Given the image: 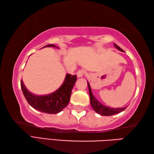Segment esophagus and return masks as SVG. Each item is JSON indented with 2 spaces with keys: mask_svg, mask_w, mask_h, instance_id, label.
<instances>
[{
  "mask_svg": "<svg viewBox=\"0 0 154 154\" xmlns=\"http://www.w3.org/2000/svg\"><path fill=\"white\" fill-rule=\"evenodd\" d=\"M85 71L84 69H79L77 72V76L78 78L82 77L83 75H85Z\"/></svg>",
  "mask_w": 154,
  "mask_h": 154,
  "instance_id": "esophagus-1",
  "label": "esophagus"
}]
</instances>
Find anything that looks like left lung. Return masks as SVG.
Here are the masks:
<instances>
[{
    "mask_svg": "<svg viewBox=\"0 0 154 154\" xmlns=\"http://www.w3.org/2000/svg\"><path fill=\"white\" fill-rule=\"evenodd\" d=\"M114 46L115 47L117 48L118 50H120L121 51H122V48L118 47L117 45L114 44ZM87 83H88V91H89L91 105L93 108V109L95 110V112L98 113L99 114H100L101 116H112V115L118 114V113L124 111V110L126 109V107H121V108H110V107H107L102 103H101L100 102H99L97 99L95 98V97L93 95L89 83L88 82Z\"/></svg>",
    "mask_w": 154,
    "mask_h": 154,
    "instance_id": "obj_1",
    "label": "left lung"
}]
</instances>
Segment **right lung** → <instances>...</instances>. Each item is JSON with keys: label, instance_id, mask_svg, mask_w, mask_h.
Here are the masks:
<instances>
[{"label": "right lung", "instance_id": "add662e5", "mask_svg": "<svg viewBox=\"0 0 154 154\" xmlns=\"http://www.w3.org/2000/svg\"><path fill=\"white\" fill-rule=\"evenodd\" d=\"M45 47H57L54 45H48ZM76 80V75L67 74L61 87L55 92L46 95H36L31 93L25 87L22 80H21V88L28 103L33 108L47 114H55L62 111L67 106L72 88Z\"/></svg>", "mask_w": 154, "mask_h": 154}]
</instances>
